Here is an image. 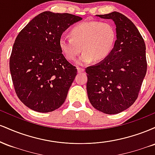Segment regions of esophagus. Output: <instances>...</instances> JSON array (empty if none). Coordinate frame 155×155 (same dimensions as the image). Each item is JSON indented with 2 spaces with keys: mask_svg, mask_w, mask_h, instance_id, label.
Instances as JSON below:
<instances>
[{
  "mask_svg": "<svg viewBox=\"0 0 155 155\" xmlns=\"http://www.w3.org/2000/svg\"><path fill=\"white\" fill-rule=\"evenodd\" d=\"M77 71H78V73H79V74H80V73L84 72V68H78Z\"/></svg>",
  "mask_w": 155,
  "mask_h": 155,
  "instance_id": "34e87169",
  "label": "esophagus"
}]
</instances>
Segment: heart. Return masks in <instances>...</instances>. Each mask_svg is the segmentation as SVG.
I'll list each match as a JSON object with an SVG mask.
<instances>
[{
  "label": "heart",
  "instance_id": "heart-1",
  "mask_svg": "<svg viewBox=\"0 0 155 155\" xmlns=\"http://www.w3.org/2000/svg\"><path fill=\"white\" fill-rule=\"evenodd\" d=\"M71 36L62 35L60 48L68 60H74L84 50L76 60L79 65H87L94 60L102 61L111 54L117 33L112 24L100 21H86L74 25Z\"/></svg>",
  "mask_w": 155,
  "mask_h": 155
}]
</instances>
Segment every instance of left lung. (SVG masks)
<instances>
[{
  "mask_svg": "<svg viewBox=\"0 0 155 155\" xmlns=\"http://www.w3.org/2000/svg\"><path fill=\"white\" fill-rule=\"evenodd\" d=\"M96 16L113 21L117 40L108 58L86 68L87 92L94 108L115 114L128 108L138 97L147 73L146 46L136 25L122 14Z\"/></svg>",
  "mask_w": 155,
  "mask_h": 155,
  "instance_id": "8db88e82",
  "label": "left lung"
}]
</instances>
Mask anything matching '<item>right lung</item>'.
I'll return each mask as SVG.
<instances>
[{"mask_svg":"<svg viewBox=\"0 0 155 155\" xmlns=\"http://www.w3.org/2000/svg\"><path fill=\"white\" fill-rule=\"evenodd\" d=\"M81 19L71 14L44 12L19 32L9 68L16 93L27 107L47 113L65 102L77 69L62 53L59 40Z\"/></svg>","mask_w":155,"mask_h":155,"instance_id":"right-lung-1","label":"right lung"}]
</instances>
